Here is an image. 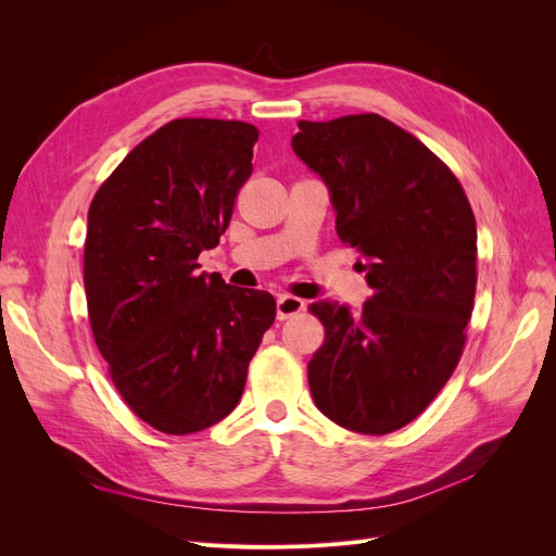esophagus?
<instances>
[{"label":"esophagus","mask_w":556,"mask_h":556,"mask_svg":"<svg viewBox=\"0 0 556 556\" xmlns=\"http://www.w3.org/2000/svg\"><path fill=\"white\" fill-rule=\"evenodd\" d=\"M306 308L304 299L299 296H292V294H280L278 301H276V313H278V319H290L294 315H299L301 311Z\"/></svg>","instance_id":"obj_1"}]
</instances>
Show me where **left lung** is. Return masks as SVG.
<instances>
[{
  "instance_id": "obj_1",
  "label": "left lung",
  "mask_w": 556,
  "mask_h": 556,
  "mask_svg": "<svg viewBox=\"0 0 556 556\" xmlns=\"http://www.w3.org/2000/svg\"><path fill=\"white\" fill-rule=\"evenodd\" d=\"M292 148L327 182L336 233L359 250L374 290L357 315L311 304L325 325L308 364L313 401L350 431L392 433L462 359L478 282L473 211L450 166L378 113L299 121Z\"/></svg>"
}]
</instances>
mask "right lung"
<instances>
[{
    "label": "right lung",
    "instance_id": "add662e5",
    "mask_svg": "<svg viewBox=\"0 0 556 556\" xmlns=\"http://www.w3.org/2000/svg\"><path fill=\"white\" fill-rule=\"evenodd\" d=\"M257 137L241 121L178 117L115 166L88 211L94 343L123 401L162 433L204 431L237 408L276 319L268 292L197 274L199 252L231 220Z\"/></svg>",
    "mask_w": 556,
    "mask_h": 556
}]
</instances>
